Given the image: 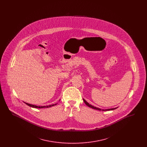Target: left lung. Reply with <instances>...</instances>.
<instances>
[{"mask_svg": "<svg viewBox=\"0 0 147 147\" xmlns=\"http://www.w3.org/2000/svg\"><path fill=\"white\" fill-rule=\"evenodd\" d=\"M83 101H84V102L86 105H87L88 106L91 107L92 109H95V110H99V111H101V109H98V108H97V107H94V106H92V105H90L88 102H87L84 100V98H83ZM117 109V107H116V108H113V109H106V110H102V111H110V110H115V109Z\"/></svg>", "mask_w": 147, "mask_h": 147, "instance_id": "8db88e82", "label": "left lung"}]
</instances>
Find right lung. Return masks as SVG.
Segmentation results:
<instances>
[{
	"mask_svg": "<svg viewBox=\"0 0 147 147\" xmlns=\"http://www.w3.org/2000/svg\"><path fill=\"white\" fill-rule=\"evenodd\" d=\"M26 105H28L29 106H30V107H34V108H39V109H41V108H48V107H51V106H55V105H56V104H53V105H49V106H36V105H31V104H28V103H26V102H25Z\"/></svg>",
	"mask_w": 147,
	"mask_h": 147,
	"instance_id": "obj_1",
	"label": "right lung"
}]
</instances>
